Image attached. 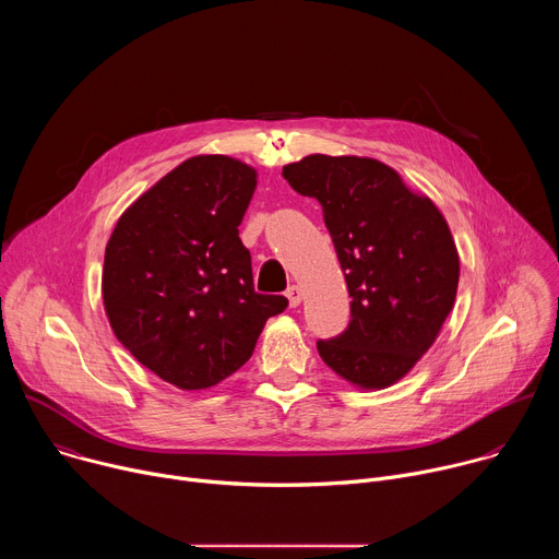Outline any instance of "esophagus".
<instances>
[{
  "label": "esophagus",
  "instance_id": "esophagus-1",
  "mask_svg": "<svg viewBox=\"0 0 559 559\" xmlns=\"http://www.w3.org/2000/svg\"><path fill=\"white\" fill-rule=\"evenodd\" d=\"M285 296H287V300H289V307H298V305H300V300H302V292H300V287H298V285L287 287Z\"/></svg>",
  "mask_w": 559,
  "mask_h": 559
}]
</instances>
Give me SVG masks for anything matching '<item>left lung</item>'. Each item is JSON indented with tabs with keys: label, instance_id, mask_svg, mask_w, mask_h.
<instances>
[{
	"label": "left lung",
	"instance_id": "1",
	"mask_svg": "<svg viewBox=\"0 0 559 559\" xmlns=\"http://www.w3.org/2000/svg\"><path fill=\"white\" fill-rule=\"evenodd\" d=\"M283 177L323 205L352 296L347 330L318 341V354L360 389L397 382L436 343L455 302L460 259L444 216L367 156L309 154Z\"/></svg>",
	"mask_w": 559,
	"mask_h": 559
}]
</instances>
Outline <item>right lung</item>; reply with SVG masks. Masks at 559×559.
<instances>
[{"label": "right lung", "instance_id": "right-lung-1", "mask_svg": "<svg viewBox=\"0 0 559 559\" xmlns=\"http://www.w3.org/2000/svg\"><path fill=\"white\" fill-rule=\"evenodd\" d=\"M257 170L223 154L188 158L117 221L104 307L119 343L158 378L207 389L241 369L285 296L254 292L238 225Z\"/></svg>", "mask_w": 559, "mask_h": 559}]
</instances>
